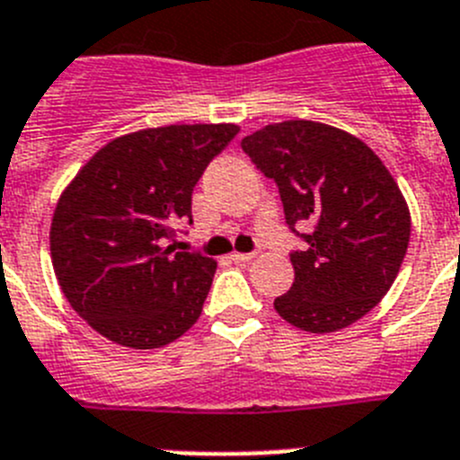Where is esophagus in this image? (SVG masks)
Segmentation results:
<instances>
[{
  "instance_id": "esophagus-1",
  "label": "esophagus",
  "mask_w": 460,
  "mask_h": 460,
  "mask_svg": "<svg viewBox=\"0 0 460 460\" xmlns=\"http://www.w3.org/2000/svg\"><path fill=\"white\" fill-rule=\"evenodd\" d=\"M231 259H234L235 263H247V261H252L254 252H234L231 254Z\"/></svg>"
}]
</instances>
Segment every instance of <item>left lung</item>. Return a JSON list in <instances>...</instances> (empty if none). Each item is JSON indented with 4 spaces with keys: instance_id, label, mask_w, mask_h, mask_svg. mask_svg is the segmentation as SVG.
Here are the masks:
<instances>
[{
    "instance_id": "1",
    "label": "left lung",
    "mask_w": 460,
    "mask_h": 460,
    "mask_svg": "<svg viewBox=\"0 0 460 460\" xmlns=\"http://www.w3.org/2000/svg\"><path fill=\"white\" fill-rule=\"evenodd\" d=\"M241 146L278 185L287 225L313 226L305 250L291 254L294 285L273 303L279 317L333 333L368 314L394 285L412 226L385 162L349 131L313 119L266 125Z\"/></svg>"
}]
</instances>
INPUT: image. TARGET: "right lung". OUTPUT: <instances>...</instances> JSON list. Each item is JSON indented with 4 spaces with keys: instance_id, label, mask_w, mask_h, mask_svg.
<instances>
[{
    "instance_id": "1",
    "label": "right lung",
    "mask_w": 460,
    "mask_h": 460,
    "mask_svg": "<svg viewBox=\"0 0 460 460\" xmlns=\"http://www.w3.org/2000/svg\"><path fill=\"white\" fill-rule=\"evenodd\" d=\"M238 125H169L118 136L64 187L50 259L69 305L111 342L157 349L201 317L217 261L164 247L191 225V191Z\"/></svg>"
}]
</instances>
